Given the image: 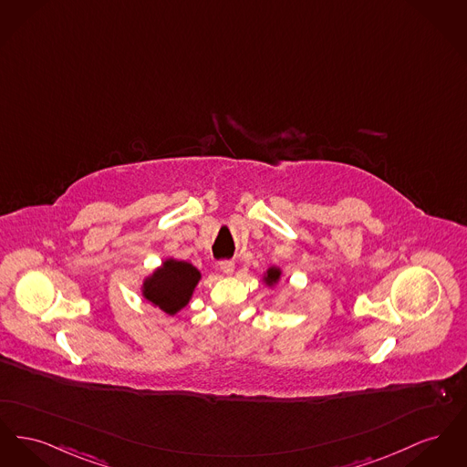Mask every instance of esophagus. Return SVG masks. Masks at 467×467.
Returning a JSON list of instances; mask_svg holds the SVG:
<instances>
[{"label":"esophagus","mask_w":467,"mask_h":467,"mask_svg":"<svg viewBox=\"0 0 467 467\" xmlns=\"http://www.w3.org/2000/svg\"><path fill=\"white\" fill-rule=\"evenodd\" d=\"M220 270H222V274L233 275L234 263L233 261H220Z\"/></svg>","instance_id":"34e87169"}]
</instances>
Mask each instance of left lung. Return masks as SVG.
Returning <instances> with one entry per match:
<instances>
[{
    "label": "left lung",
    "mask_w": 467,
    "mask_h": 467,
    "mask_svg": "<svg viewBox=\"0 0 467 467\" xmlns=\"http://www.w3.org/2000/svg\"><path fill=\"white\" fill-rule=\"evenodd\" d=\"M280 268H276V266H272V268H268L266 270V274L263 276V280L266 282V285H275L278 280H280Z\"/></svg>",
    "instance_id": "left-lung-1"
}]
</instances>
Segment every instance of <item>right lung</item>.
<instances>
[{
    "label": "right lung",
    "instance_id": "obj_1",
    "mask_svg": "<svg viewBox=\"0 0 467 467\" xmlns=\"http://www.w3.org/2000/svg\"><path fill=\"white\" fill-rule=\"evenodd\" d=\"M199 280L201 272L195 266L187 261L171 257L165 259L161 268L144 278L142 296L164 310L165 314L174 316L189 305Z\"/></svg>",
    "mask_w": 467,
    "mask_h": 467
}]
</instances>
